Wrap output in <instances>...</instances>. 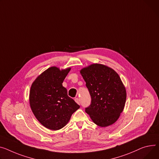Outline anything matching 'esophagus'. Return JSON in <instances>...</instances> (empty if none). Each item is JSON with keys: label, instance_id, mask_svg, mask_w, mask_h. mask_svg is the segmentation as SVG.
<instances>
[{"label": "esophagus", "instance_id": "34e87169", "mask_svg": "<svg viewBox=\"0 0 159 159\" xmlns=\"http://www.w3.org/2000/svg\"><path fill=\"white\" fill-rule=\"evenodd\" d=\"M75 102H76L77 103H78L79 105H80V99H79V98H76L75 99Z\"/></svg>", "mask_w": 159, "mask_h": 159}]
</instances>
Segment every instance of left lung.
Here are the masks:
<instances>
[{
    "label": "left lung",
    "mask_w": 159,
    "mask_h": 159,
    "mask_svg": "<svg viewBox=\"0 0 159 159\" xmlns=\"http://www.w3.org/2000/svg\"><path fill=\"white\" fill-rule=\"evenodd\" d=\"M80 73L86 83L91 103L86 112L101 127L112 125L120 118L126 99V89L118 74L102 64H92Z\"/></svg>",
    "instance_id": "8db88e82"
}]
</instances>
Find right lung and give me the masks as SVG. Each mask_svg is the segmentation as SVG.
<instances>
[{
  "mask_svg": "<svg viewBox=\"0 0 159 159\" xmlns=\"http://www.w3.org/2000/svg\"><path fill=\"white\" fill-rule=\"evenodd\" d=\"M71 68L52 66L34 80L30 87V109L39 122L48 129L57 130L68 123L79 105L68 96L62 82Z\"/></svg>",
  "mask_w": 159,
  "mask_h": 159,
  "instance_id": "1",
  "label": "right lung"
}]
</instances>
